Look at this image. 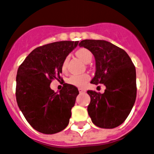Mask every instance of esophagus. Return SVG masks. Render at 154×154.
I'll return each instance as SVG.
<instances>
[{"instance_id": "34e87169", "label": "esophagus", "mask_w": 154, "mask_h": 154, "mask_svg": "<svg viewBox=\"0 0 154 154\" xmlns=\"http://www.w3.org/2000/svg\"><path fill=\"white\" fill-rule=\"evenodd\" d=\"M78 91H79V92H80V93H83V92H85V89H83V88H78Z\"/></svg>"}]
</instances>
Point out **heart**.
<instances>
[{"mask_svg":"<svg viewBox=\"0 0 154 154\" xmlns=\"http://www.w3.org/2000/svg\"><path fill=\"white\" fill-rule=\"evenodd\" d=\"M76 55L77 57L81 59L84 63H89L91 62L92 59V54L88 49L85 48H79L76 51ZM67 63H68V58H66L64 62L63 63V69L65 70L66 68ZM89 80V76L88 74H82V75H73L69 77L67 82L69 85H74L77 87H81L83 86L86 82Z\"/></svg>","mask_w":154,"mask_h":154,"instance_id":"b5f03b06","label":"heart"}]
</instances>
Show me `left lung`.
Returning <instances> with one entry per match:
<instances>
[{"mask_svg":"<svg viewBox=\"0 0 154 154\" xmlns=\"http://www.w3.org/2000/svg\"><path fill=\"white\" fill-rule=\"evenodd\" d=\"M80 47L88 49L95 59L91 84H103V94L88 91V112L97 127L114 128L126 120L136 99V71L127 52L103 40H84Z\"/></svg>","mask_w":154,"mask_h":154,"instance_id":"1","label":"left lung"}]
</instances>
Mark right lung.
<instances>
[{"label":"right lung","mask_w":154,"mask_h":154,"mask_svg":"<svg viewBox=\"0 0 154 154\" xmlns=\"http://www.w3.org/2000/svg\"><path fill=\"white\" fill-rule=\"evenodd\" d=\"M78 41H57L29 53L16 76V101L28 123L43 134L51 135L65 129L78 89L65 83L59 92L50 88L51 80L60 77L63 63Z\"/></svg>","instance_id":"add662e5"}]
</instances>
